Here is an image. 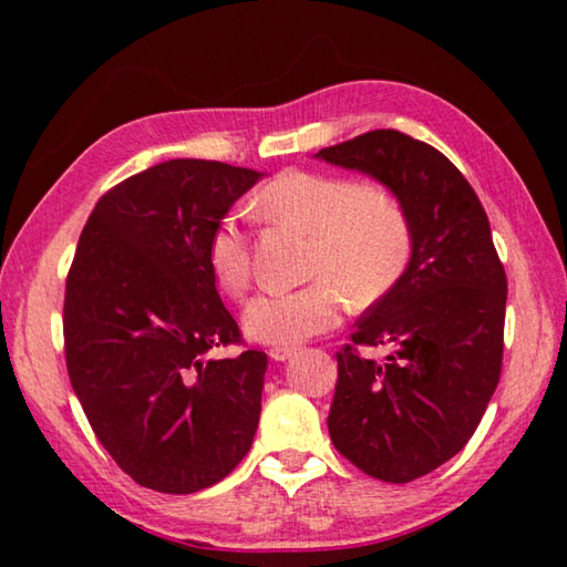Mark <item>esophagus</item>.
Segmentation results:
<instances>
[{
	"label": "esophagus",
	"mask_w": 567,
	"mask_h": 567,
	"mask_svg": "<svg viewBox=\"0 0 567 567\" xmlns=\"http://www.w3.org/2000/svg\"><path fill=\"white\" fill-rule=\"evenodd\" d=\"M295 352H297L295 344H275V348H270V358L277 362H285V360H290Z\"/></svg>",
	"instance_id": "obj_1"
}]
</instances>
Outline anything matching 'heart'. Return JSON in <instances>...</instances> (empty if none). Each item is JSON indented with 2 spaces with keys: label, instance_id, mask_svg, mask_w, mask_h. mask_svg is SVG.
I'll return each mask as SVG.
<instances>
[{
  "label": "heart",
  "instance_id": "b5f03b06",
  "mask_svg": "<svg viewBox=\"0 0 567 567\" xmlns=\"http://www.w3.org/2000/svg\"><path fill=\"white\" fill-rule=\"evenodd\" d=\"M272 225L310 235L305 275L310 282L267 292L245 307L247 334L265 344H297L332 330L344 295L372 305L405 275L412 257V223L395 192L375 182H352L310 169H287L255 195ZM207 262L227 295L243 297L252 282V249L239 217L217 219L207 237Z\"/></svg>",
  "mask_w": 567,
  "mask_h": 567
}]
</instances>
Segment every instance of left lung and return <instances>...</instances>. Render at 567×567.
<instances>
[{
	"instance_id": "8db88e82",
	"label": "left lung",
	"mask_w": 567,
	"mask_h": 567,
	"mask_svg": "<svg viewBox=\"0 0 567 567\" xmlns=\"http://www.w3.org/2000/svg\"><path fill=\"white\" fill-rule=\"evenodd\" d=\"M318 157L362 169L408 207L405 275L354 322L338 352L332 445L364 475L410 483L473 437L503 370L507 277L475 189L443 152L372 130ZM362 347H390L382 363Z\"/></svg>"
}]
</instances>
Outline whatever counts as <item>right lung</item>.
Segmentation results:
<instances>
[{
  "instance_id": "add662e5",
  "label": "right lung",
  "mask_w": 567,
  "mask_h": 567,
  "mask_svg": "<svg viewBox=\"0 0 567 567\" xmlns=\"http://www.w3.org/2000/svg\"><path fill=\"white\" fill-rule=\"evenodd\" d=\"M260 172L169 159L104 192L66 275L64 358L94 435L134 483L187 495L252 445L267 354L245 350L207 262L217 219Z\"/></svg>"
}]
</instances>
